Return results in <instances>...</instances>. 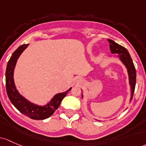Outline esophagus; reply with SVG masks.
<instances>
[{"label":"esophagus","mask_w":146,"mask_h":146,"mask_svg":"<svg viewBox=\"0 0 146 146\" xmlns=\"http://www.w3.org/2000/svg\"><path fill=\"white\" fill-rule=\"evenodd\" d=\"M79 81H80V80H79V79H78V82H79Z\"/></svg>","instance_id":"1"}]
</instances>
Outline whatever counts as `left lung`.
I'll use <instances>...</instances> for the list:
<instances>
[{
    "label": "left lung",
    "instance_id": "8db88e82",
    "mask_svg": "<svg viewBox=\"0 0 146 146\" xmlns=\"http://www.w3.org/2000/svg\"><path fill=\"white\" fill-rule=\"evenodd\" d=\"M108 41L110 43V50L112 54H117L115 56L121 61V62L125 65L127 70V73L129 76V84L130 85V90H131V97L129 101L131 102L132 100L133 95H134L135 86H136V69H135L134 63L131 59L129 53L127 50L119 44L116 43L113 40L108 39ZM110 56H112V55ZM82 98H83V94L82 93Z\"/></svg>",
    "mask_w": 146,
    "mask_h": 146
}]
</instances>
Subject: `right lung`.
I'll list each match as a JSON object with an SVG mask.
<instances>
[{
	"label": "right lung",
	"mask_w": 146,
	"mask_h": 146,
	"mask_svg": "<svg viewBox=\"0 0 146 146\" xmlns=\"http://www.w3.org/2000/svg\"><path fill=\"white\" fill-rule=\"evenodd\" d=\"M29 45V44H25L19 46L12 54L7 63L5 72L6 91L7 96L14 106L22 114L33 119H45L50 117L54 113L55 110L59 108L61 101L71 90L72 87H70L64 92L55 94L51 100L43 106L33 104L23 96L17 90L15 86L14 80V71L18 59Z\"/></svg>",
	"instance_id": "1"
}]
</instances>
